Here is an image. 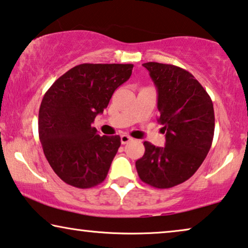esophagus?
Masks as SVG:
<instances>
[{
  "label": "esophagus",
  "instance_id": "34e87169",
  "mask_svg": "<svg viewBox=\"0 0 248 248\" xmlns=\"http://www.w3.org/2000/svg\"><path fill=\"white\" fill-rule=\"evenodd\" d=\"M132 140V138L131 137H128V135H126V134H123L121 137V142H122V144H126V143H128V142H130Z\"/></svg>",
  "mask_w": 248,
  "mask_h": 248
}]
</instances>
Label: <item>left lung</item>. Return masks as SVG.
<instances>
[{
    "instance_id": "1",
    "label": "left lung",
    "mask_w": 248,
    "mask_h": 248,
    "mask_svg": "<svg viewBox=\"0 0 248 248\" xmlns=\"http://www.w3.org/2000/svg\"><path fill=\"white\" fill-rule=\"evenodd\" d=\"M158 91V122L166 145L144 142L135 162L139 177L155 188H170L192 177L211 148L215 134L212 100L201 83L182 67L144 63Z\"/></svg>"
}]
</instances>
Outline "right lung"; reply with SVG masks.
<instances>
[{"label":"right lung","instance_id":"add662e5","mask_svg":"<svg viewBox=\"0 0 248 248\" xmlns=\"http://www.w3.org/2000/svg\"><path fill=\"white\" fill-rule=\"evenodd\" d=\"M132 70L133 64H80L44 94L39 139L50 167L66 184L90 188L106 178L121 138L100 137L91 124L114 91L130 79Z\"/></svg>","mask_w":248,"mask_h":248}]
</instances>
